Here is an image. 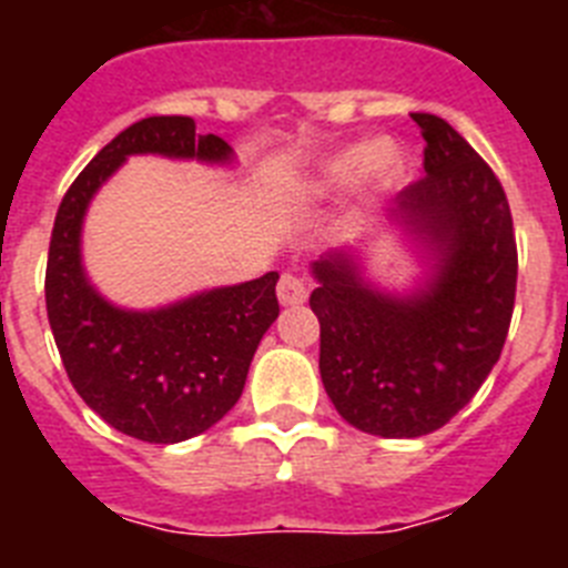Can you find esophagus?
Listing matches in <instances>:
<instances>
[{"label": "esophagus", "instance_id": "1", "mask_svg": "<svg viewBox=\"0 0 568 568\" xmlns=\"http://www.w3.org/2000/svg\"><path fill=\"white\" fill-rule=\"evenodd\" d=\"M307 298V287H304V281L293 273H284L278 281V301L284 307H298Z\"/></svg>", "mask_w": 568, "mask_h": 568}]
</instances>
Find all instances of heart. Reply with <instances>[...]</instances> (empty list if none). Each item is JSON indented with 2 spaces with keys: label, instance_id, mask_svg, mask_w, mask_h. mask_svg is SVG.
Returning <instances> with one entry per match:
<instances>
[{
  "label": "heart",
  "instance_id": "b5f03b06",
  "mask_svg": "<svg viewBox=\"0 0 568 568\" xmlns=\"http://www.w3.org/2000/svg\"><path fill=\"white\" fill-rule=\"evenodd\" d=\"M400 173H404V159L393 142L349 144L321 164L310 190L315 195H327L349 187L361 179L369 193H386L398 182Z\"/></svg>",
  "mask_w": 568,
  "mask_h": 568
}]
</instances>
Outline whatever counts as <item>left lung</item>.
Returning <instances> with one entry per match:
<instances>
[{
  "label": "left lung",
  "mask_w": 568,
  "mask_h": 568,
  "mask_svg": "<svg viewBox=\"0 0 568 568\" xmlns=\"http://www.w3.org/2000/svg\"><path fill=\"white\" fill-rule=\"evenodd\" d=\"M424 179L395 195L386 227L415 247L409 290L366 275L361 241L310 264L318 287L321 381L341 418L381 438H420L478 393L509 333L518 250L489 164L440 115L413 113Z\"/></svg>",
  "instance_id": "obj_1"
}]
</instances>
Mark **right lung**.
Here are the masks:
<instances>
[{
  "mask_svg": "<svg viewBox=\"0 0 568 568\" xmlns=\"http://www.w3.org/2000/svg\"><path fill=\"white\" fill-rule=\"evenodd\" d=\"M130 155L235 164L224 139L195 133L190 115H150L104 144L59 204L44 301L59 355L84 404L113 429L148 444H179L219 424L244 393L250 361L278 318V273L213 287L153 310L104 298L82 261L93 195Z\"/></svg>",
  "mask_w": 568,
  "mask_h": 568,
  "instance_id": "add662e5",
  "label": "right lung"
}]
</instances>
